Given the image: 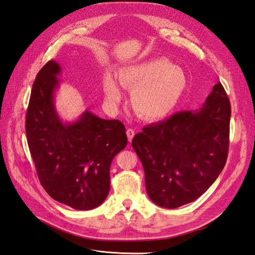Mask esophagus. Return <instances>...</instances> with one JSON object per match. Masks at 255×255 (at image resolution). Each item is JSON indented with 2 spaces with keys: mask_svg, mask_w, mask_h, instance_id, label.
Here are the masks:
<instances>
[{
  "mask_svg": "<svg viewBox=\"0 0 255 255\" xmlns=\"http://www.w3.org/2000/svg\"><path fill=\"white\" fill-rule=\"evenodd\" d=\"M126 133H127L128 140H129V142H131V140H132V138H133V136H134V134H135L134 130H133V129H131V128H129V129H127Z\"/></svg>",
  "mask_w": 255,
  "mask_h": 255,
  "instance_id": "esophagus-1",
  "label": "esophagus"
}]
</instances>
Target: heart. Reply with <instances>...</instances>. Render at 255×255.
Returning <instances> with one entry per match:
<instances>
[{
    "mask_svg": "<svg viewBox=\"0 0 255 255\" xmlns=\"http://www.w3.org/2000/svg\"><path fill=\"white\" fill-rule=\"evenodd\" d=\"M119 82L131 90V104L138 115L148 121L163 120L180 105L188 88L184 70L166 59L154 58L120 69ZM103 89L109 106L118 107L123 92L116 79L106 74Z\"/></svg>",
    "mask_w": 255,
    "mask_h": 255,
    "instance_id": "obj_1",
    "label": "heart"
}]
</instances>
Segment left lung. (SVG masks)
<instances>
[{"instance_id": "8db88e82", "label": "left lung", "mask_w": 255, "mask_h": 255, "mask_svg": "<svg viewBox=\"0 0 255 255\" xmlns=\"http://www.w3.org/2000/svg\"><path fill=\"white\" fill-rule=\"evenodd\" d=\"M231 107L221 83L202 107L177 112L135 134L149 199L174 209L195 201L215 182L227 161Z\"/></svg>"}]
</instances>
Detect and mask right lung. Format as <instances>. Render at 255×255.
Here are the masks:
<instances>
[{
  "label": "right lung",
  "mask_w": 255,
  "mask_h": 255,
  "mask_svg": "<svg viewBox=\"0 0 255 255\" xmlns=\"http://www.w3.org/2000/svg\"><path fill=\"white\" fill-rule=\"evenodd\" d=\"M62 68L49 61L37 73L26 115V136L41 185L77 210L97 208L110 190V165L127 145L125 126L85 110L64 122L54 105Z\"/></svg>",
  "instance_id": "obj_1"
}]
</instances>
